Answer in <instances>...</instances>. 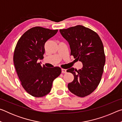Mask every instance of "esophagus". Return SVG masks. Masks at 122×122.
Masks as SVG:
<instances>
[{
	"label": "esophagus",
	"instance_id": "obj_1",
	"mask_svg": "<svg viewBox=\"0 0 122 122\" xmlns=\"http://www.w3.org/2000/svg\"><path fill=\"white\" fill-rule=\"evenodd\" d=\"M61 71H62V73H66V71H67V70L66 69H61Z\"/></svg>",
	"mask_w": 122,
	"mask_h": 122
}]
</instances>
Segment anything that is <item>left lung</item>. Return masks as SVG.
<instances>
[{
    "label": "left lung",
    "instance_id": "1",
    "mask_svg": "<svg viewBox=\"0 0 122 122\" xmlns=\"http://www.w3.org/2000/svg\"><path fill=\"white\" fill-rule=\"evenodd\" d=\"M60 32L69 43L71 55L83 64L79 70L71 68L67 71L74 76L68 88L71 93L84 97L96 89L102 78L106 62L102 40L95 32L82 25L60 30Z\"/></svg>",
    "mask_w": 122,
    "mask_h": 122
}]
</instances>
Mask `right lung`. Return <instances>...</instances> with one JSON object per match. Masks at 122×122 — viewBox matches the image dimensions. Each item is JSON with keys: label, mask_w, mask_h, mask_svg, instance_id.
<instances>
[{"label": "right lung", "mask_w": 122, "mask_h": 122, "mask_svg": "<svg viewBox=\"0 0 122 122\" xmlns=\"http://www.w3.org/2000/svg\"><path fill=\"white\" fill-rule=\"evenodd\" d=\"M57 31L34 27L22 35L14 49V65L21 85L29 94L36 97L49 94L53 81L61 73L60 67L41 66L38 61L44 59L45 43Z\"/></svg>", "instance_id": "obj_1"}]
</instances>
